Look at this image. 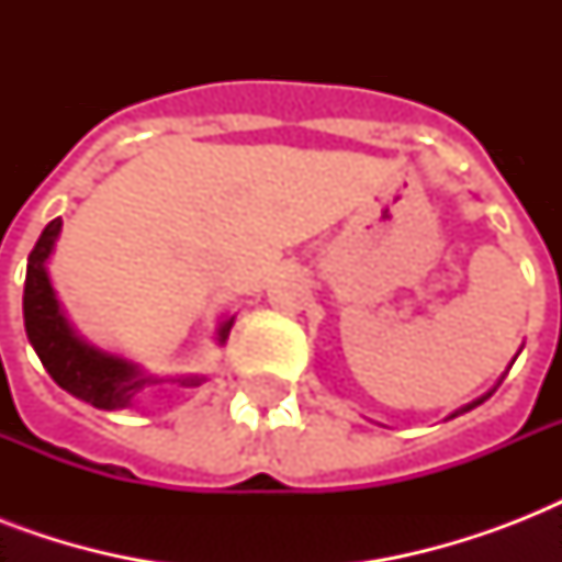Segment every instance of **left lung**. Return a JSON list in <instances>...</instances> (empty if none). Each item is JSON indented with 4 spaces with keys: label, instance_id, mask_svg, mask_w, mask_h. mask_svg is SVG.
Segmentation results:
<instances>
[{
    "label": "left lung",
    "instance_id": "1",
    "mask_svg": "<svg viewBox=\"0 0 562 562\" xmlns=\"http://www.w3.org/2000/svg\"><path fill=\"white\" fill-rule=\"evenodd\" d=\"M498 384H502V379H498ZM498 384H496V387H498ZM496 387H493V391H496ZM493 391H490V393H493ZM490 393H484V396H481V400H475V402H470V405H467V408H461V411H454V414H452V417H458V414H463V411H470V408H475V405H481V402H484V400H487V396H490Z\"/></svg>",
    "mask_w": 562,
    "mask_h": 562
}]
</instances>
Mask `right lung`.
<instances>
[{
	"label": "right lung",
	"mask_w": 562,
	"mask_h": 562,
	"mask_svg": "<svg viewBox=\"0 0 562 562\" xmlns=\"http://www.w3.org/2000/svg\"><path fill=\"white\" fill-rule=\"evenodd\" d=\"M60 227H64L60 218L48 221L46 229L40 233L37 245L29 254L25 291H22L25 335H29L31 347L40 356V361H43V368L66 393H72V396L90 402L92 408L101 411L131 408L136 393L143 387H151V384H160L162 379L143 373V368L134 364V361L122 359V356H110V352L87 344L81 335L75 333L72 324L66 321L46 271V262L52 250H55ZM229 329H233V317H227L218 326V344L227 341ZM171 382L192 387V384H201V379L187 375V379H171Z\"/></svg>",
	"instance_id": "right-lung-1"
}]
</instances>
